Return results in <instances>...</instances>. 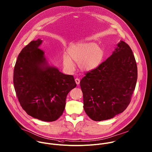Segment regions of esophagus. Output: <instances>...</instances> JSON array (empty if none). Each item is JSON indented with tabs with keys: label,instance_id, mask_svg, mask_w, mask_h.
Instances as JSON below:
<instances>
[{
	"label": "esophagus",
	"instance_id": "1",
	"mask_svg": "<svg viewBox=\"0 0 152 152\" xmlns=\"http://www.w3.org/2000/svg\"><path fill=\"white\" fill-rule=\"evenodd\" d=\"M75 82H76V83L78 85L80 83V79L78 78H76V79H75Z\"/></svg>",
	"mask_w": 152,
	"mask_h": 152
}]
</instances>
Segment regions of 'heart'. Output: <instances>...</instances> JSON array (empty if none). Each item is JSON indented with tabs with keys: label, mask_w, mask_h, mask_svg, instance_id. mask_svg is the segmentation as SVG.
<instances>
[{
	"label": "heart",
	"mask_w": 152,
	"mask_h": 152,
	"mask_svg": "<svg viewBox=\"0 0 152 152\" xmlns=\"http://www.w3.org/2000/svg\"><path fill=\"white\" fill-rule=\"evenodd\" d=\"M67 54L63 57V65L69 72L75 69V61L78 63L80 69L89 71L96 68L103 58V50L92 42H80L69 46Z\"/></svg>",
	"instance_id": "b5f03b06"
}]
</instances>
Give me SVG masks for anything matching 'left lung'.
Returning <instances> with one entry per match:
<instances>
[{"mask_svg": "<svg viewBox=\"0 0 152 152\" xmlns=\"http://www.w3.org/2000/svg\"><path fill=\"white\" fill-rule=\"evenodd\" d=\"M137 79L133 52L121 40L109 58L80 80L86 113L93 121H101L122 113L131 101Z\"/></svg>", "mask_w": 152, "mask_h": 152, "instance_id": "8db88e82", "label": "left lung"}]
</instances>
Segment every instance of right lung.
<instances>
[{"instance_id": "right-lung-1", "label": "right lung", "mask_w": 152, "mask_h": 152, "mask_svg": "<svg viewBox=\"0 0 152 152\" xmlns=\"http://www.w3.org/2000/svg\"><path fill=\"white\" fill-rule=\"evenodd\" d=\"M38 39L27 45L18 55L13 84L23 109L31 117L45 121L59 118L67 94L76 86L73 76L62 73L47 64Z\"/></svg>"}]
</instances>
